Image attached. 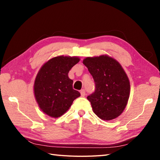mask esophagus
Segmentation results:
<instances>
[{"mask_svg": "<svg viewBox=\"0 0 160 160\" xmlns=\"http://www.w3.org/2000/svg\"><path fill=\"white\" fill-rule=\"evenodd\" d=\"M80 94H81V96H82V97H85V94H86L85 90H84V89H82V90H80Z\"/></svg>", "mask_w": 160, "mask_h": 160, "instance_id": "obj_1", "label": "esophagus"}]
</instances>
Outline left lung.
<instances>
[{
	"label": "left lung",
	"instance_id": "left-lung-1",
	"mask_svg": "<svg viewBox=\"0 0 160 160\" xmlns=\"http://www.w3.org/2000/svg\"><path fill=\"white\" fill-rule=\"evenodd\" d=\"M95 83V90L88 96L93 112L102 120L110 121L121 114L128 102L130 82L118 62L108 56L83 60Z\"/></svg>",
	"mask_w": 160,
	"mask_h": 160
}]
</instances>
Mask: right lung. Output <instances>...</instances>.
Wrapping results in <instances>:
<instances>
[{
  "label": "right lung",
  "mask_w": 160,
  "mask_h": 160,
  "mask_svg": "<svg viewBox=\"0 0 160 160\" xmlns=\"http://www.w3.org/2000/svg\"><path fill=\"white\" fill-rule=\"evenodd\" d=\"M79 61L78 57L57 56L48 61L38 72L34 85L35 98L42 112L51 117L63 115L80 96L72 88L73 81L68 75Z\"/></svg>",
  "instance_id": "add662e5"
}]
</instances>
